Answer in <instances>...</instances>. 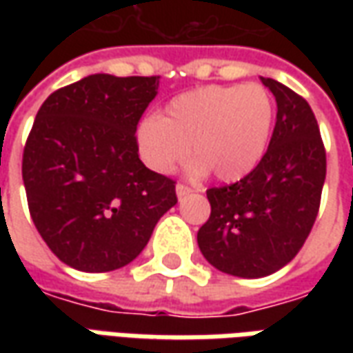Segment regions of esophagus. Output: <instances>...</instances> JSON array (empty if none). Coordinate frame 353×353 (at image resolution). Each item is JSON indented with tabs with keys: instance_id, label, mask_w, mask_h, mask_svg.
<instances>
[{
	"instance_id": "34e87169",
	"label": "esophagus",
	"mask_w": 353,
	"mask_h": 353,
	"mask_svg": "<svg viewBox=\"0 0 353 353\" xmlns=\"http://www.w3.org/2000/svg\"><path fill=\"white\" fill-rule=\"evenodd\" d=\"M191 192H192L191 187H187V185H181V183L176 185L177 199H183V196H187V194H191Z\"/></svg>"
}]
</instances>
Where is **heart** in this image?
I'll return each mask as SVG.
<instances>
[{
  "instance_id": "heart-1",
  "label": "heart",
  "mask_w": 353,
  "mask_h": 353,
  "mask_svg": "<svg viewBox=\"0 0 353 353\" xmlns=\"http://www.w3.org/2000/svg\"><path fill=\"white\" fill-rule=\"evenodd\" d=\"M274 101L261 85H210L168 101L162 115L138 126V149L147 166L170 174L192 157L191 174L214 172L219 181H238L265 157L274 124Z\"/></svg>"
}]
</instances>
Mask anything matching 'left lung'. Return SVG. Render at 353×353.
Listing matches in <instances>:
<instances>
[{
    "instance_id": "8db88e82",
    "label": "left lung",
    "mask_w": 353,
    "mask_h": 353,
    "mask_svg": "<svg viewBox=\"0 0 353 353\" xmlns=\"http://www.w3.org/2000/svg\"><path fill=\"white\" fill-rule=\"evenodd\" d=\"M278 113L263 161L252 174L208 189L212 214L196 240L212 266L238 278H263L288 265L318 217L325 149L308 101L261 77Z\"/></svg>"
}]
</instances>
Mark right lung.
Masks as SVG:
<instances>
[{"label": "right lung", "instance_id": "obj_1", "mask_svg": "<svg viewBox=\"0 0 353 353\" xmlns=\"http://www.w3.org/2000/svg\"><path fill=\"white\" fill-rule=\"evenodd\" d=\"M159 77L94 73L43 101L22 157L35 229L83 272L123 268L176 206V183L139 161L136 128Z\"/></svg>", "mask_w": 353, "mask_h": 353}]
</instances>
